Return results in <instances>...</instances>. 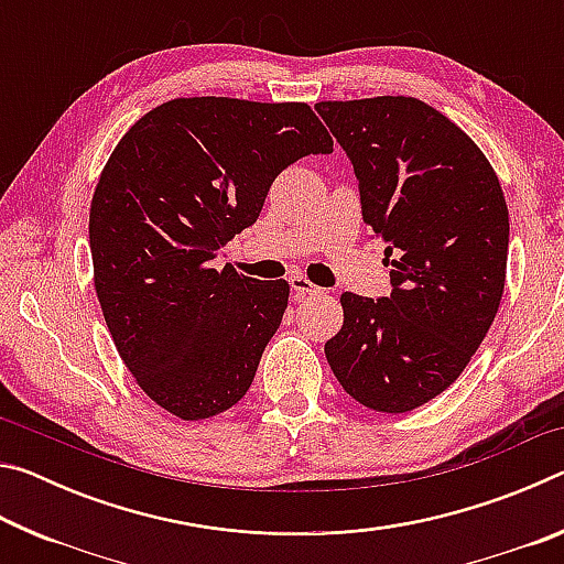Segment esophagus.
<instances>
[{"instance_id": "34e87169", "label": "esophagus", "mask_w": 564, "mask_h": 564, "mask_svg": "<svg viewBox=\"0 0 564 564\" xmlns=\"http://www.w3.org/2000/svg\"><path fill=\"white\" fill-rule=\"evenodd\" d=\"M289 283H291V291H293V299H295V301H303L305 295H316V293H321L318 285H313V283H311L308 279H305V275H301V273L291 275Z\"/></svg>"}]
</instances>
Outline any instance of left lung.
<instances>
[{"mask_svg": "<svg viewBox=\"0 0 564 564\" xmlns=\"http://www.w3.org/2000/svg\"><path fill=\"white\" fill-rule=\"evenodd\" d=\"M316 111L356 171L362 221L393 256L388 299L340 295L343 328L326 358L360 405L408 413L451 388L488 336L508 206L482 151L423 101H321Z\"/></svg>", "mask_w": 564, "mask_h": 564, "instance_id": "1", "label": "left lung"}]
</instances>
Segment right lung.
Listing matches in <instances>:
<instances>
[{"label": "right lung", "instance_id": "1", "mask_svg": "<svg viewBox=\"0 0 564 564\" xmlns=\"http://www.w3.org/2000/svg\"><path fill=\"white\" fill-rule=\"evenodd\" d=\"M308 104L174 99L127 131L91 198L94 285L139 388L181 420L251 388L289 283L212 269L293 161L330 154Z\"/></svg>", "mask_w": 564, "mask_h": 564}]
</instances>
